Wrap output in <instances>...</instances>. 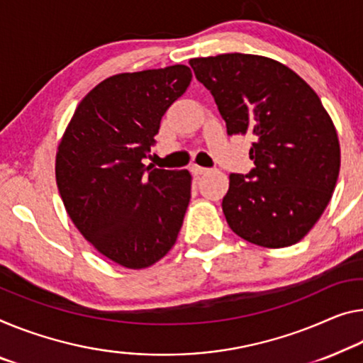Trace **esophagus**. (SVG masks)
<instances>
[{"label": "esophagus", "instance_id": "34e87169", "mask_svg": "<svg viewBox=\"0 0 363 363\" xmlns=\"http://www.w3.org/2000/svg\"><path fill=\"white\" fill-rule=\"evenodd\" d=\"M191 172H193V175L199 177V175L208 174L209 169H206V167H199V165H193V167H191Z\"/></svg>", "mask_w": 363, "mask_h": 363}]
</instances>
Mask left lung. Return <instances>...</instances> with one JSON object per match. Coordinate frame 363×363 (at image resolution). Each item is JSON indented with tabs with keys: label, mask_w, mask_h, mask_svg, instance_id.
<instances>
[{
	"label": "left lung",
	"mask_w": 363,
	"mask_h": 363,
	"mask_svg": "<svg viewBox=\"0 0 363 363\" xmlns=\"http://www.w3.org/2000/svg\"><path fill=\"white\" fill-rule=\"evenodd\" d=\"M227 135L255 138L250 174H232L222 199L228 227L264 248L291 247L316 224L333 196L341 149L331 116L297 72L258 55L193 58Z\"/></svg>",
	"instance_id": "obj_1"
}]
</instances>
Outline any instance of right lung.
<instances>
[{"instance_id":"1","label":"right lung","mask_w":363,"mask_h":363,"mask_svg":"<svg viewBox=\"0 0 363 363\" xmlns=\"http://www.w3.org/2000/svg\"><path fill=\"white\" fill-rule=\"evenodd\" d=\"M191 77L185 65L107 77L77 105L58 146L66 213L97 252L130 269L170 252L191 198L188 170L143 164Z\"/></svg>"}]
</instances>
